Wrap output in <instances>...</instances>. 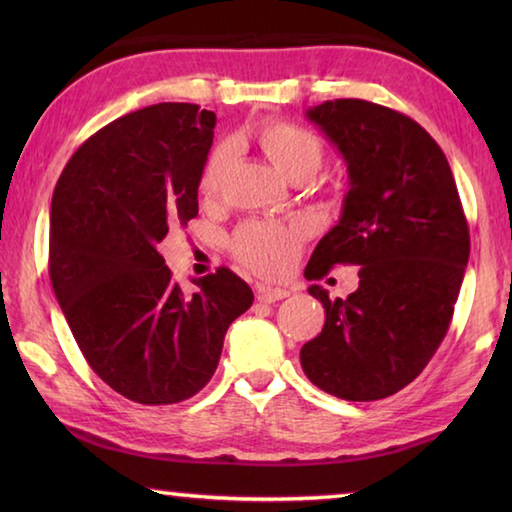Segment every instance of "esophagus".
<instances>
[{"mask_svg": "<svg viewBox=\"0 0 512 512\" xmlns=\"http://www.w3.org/2000/svg\"><path fill=\"white\" fill-rule=\"evenodd\" d=\"M255 293H257V300L259 302H275V300L287 298L289 296V289H284V287H268V284H257Z\"/></svg>", "mask_w": 512, "mask_h": 512, "instance_id": "obj_1", "label": "esophagus"}]
</instances>
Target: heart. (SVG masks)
Masks as SVG:
<instances>
[{
	"mask_svg": "<svg viewBox=\"0 0 512 512\" xmlns=\"http://www.w3.org/2000/svg\"><path fill=\"white\" fill-rule=\"evenodd\" d=\"M255 142L273 167L293 183L309 180L323 164V142L318 137L291 121H266L255 131ZM232 164V146L221 144L212 151L205 162L201 176V194L216 198L221 194L223 180ZM302 230L298 225L250 221L244 223L232 237V250L239 262L262 275H280L287 271L296 259Z\"/></svg>",
	"mask_w": 512,
	"mask_h": 512,
	"instance_id": "obj_1",
	"label": "heart"
}]
</instances>
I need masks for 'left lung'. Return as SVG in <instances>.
<instances>
[{
  "mask_svg": "<svg viewBox=\"0 0 512 512\" xmlns=\"http://www.w3.org/2000/svg\"><path fill=\"white\" fill-rule=\"evenodd\" d=\"M348 167L341 219L305 268L320 280L334 264H357L359 289L329 300L325 325L302 345L311 384L348 402L384 400L420 375L443 343L461 291L470 230L452 169L411 117L361 99L307 110Z\"/></svg>",
  "mask_w": 512,
  "mask_h": 512,
  "instance_id": "obj_1",
  "label": "left lung"
}]
</instances>
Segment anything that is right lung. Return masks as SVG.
Returning <instances> with one entry per match:
<instances>
[{"label": "right lung", "mask_w": 512, "mask_h": 512, "mask_svg": "<svg viewBox=\"0 0 512 512\" xmlns=\"http://www.w3.org/2000/svg\"><path fill=\"white\" fill-rule=\"evenodd\" d=\"M216 115L155 103L103 126L69 158L51 198L49 275L90 368L140 404L189 400L212 379L253 291L230 268L185 293L158 244L198 214Z\"/></svg>", "instance_id": "add662e5"}]
</instances>
